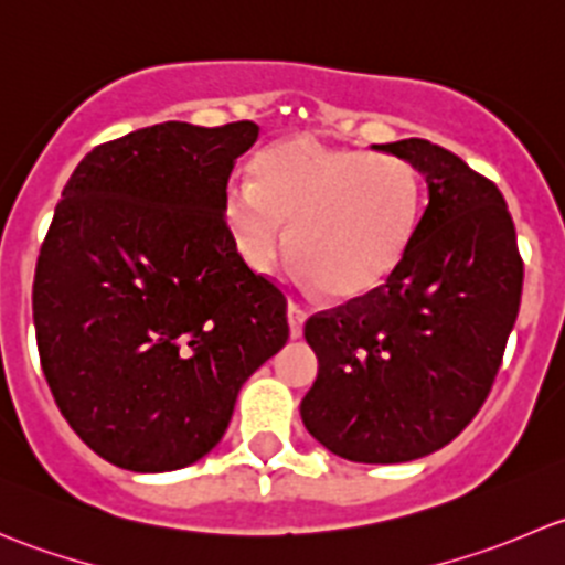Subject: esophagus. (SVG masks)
Masks as SVG:
<instances>
[{"label": "esophagus", "mask_w": 565, "mask_h": 565, "mask_svg": "<svg viewBox=\"0 0 565 565\" xmlns=\"http://www.w3.org/2000/svg\"><path fill=\"white\" fill-rule=\"evenodd\" d=\"M287 317H289V335H292V339H300V335H303V324H306V309L300 303H289V309H287Z\"/></svg>", "instance_id": "obj_1"}]
</instances>
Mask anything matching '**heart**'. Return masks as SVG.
I'll list each match as a JSON object with an SVG mask.
<instances>
[{
    "instance_id": "b5f03b06",
    "label": "heart",
    "mask_w": 565,
    "mask_h": 565,
    "mask_svg": "<svg viewBox=\"0 0 565 565\" xmlns=\"http://www.w3.org/2000/svg\"><path fill=\"white\" fill-rule=\"evenodd\" d=\"M420 177L404 158L287 136L256 152L250 182L224 191V221L254 273L289 250L333 300H361L391 281L413 246Z\"/></svg>"
}]
</instances>
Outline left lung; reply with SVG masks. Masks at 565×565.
<instances>
[{"label":"left lung","instance_id":"1","mask_svg":"<svg viewBox=\"0 0 565 565\" xmlns=\"http://www.w3.org/2000/svg\"><path fill=\"white\" fill-rule=\"evenodd\" d=\"M426 180L413 246L377 292L311 317L309 435L363 465L440 451L481 409L520 315L522 259L503 193L426 139L372 145Z\"/></svg>","mask_w":565,"mask_h":565}]
</instances>
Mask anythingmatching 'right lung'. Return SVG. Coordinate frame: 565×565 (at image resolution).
I'll return each instance as SVG.
<instances>
[{
	"label": "right lung",
	"instance_id": "1",
	"mask_svg": "<svg viewBox=\"0 0 565 565\" xmlns=\"http://www.w3.org/2000/svg\"><path fill=\"white\" fill-rule=\"evenodd\" d=\"M254 122H161L76 167L38 256L40 366L98 457L169 472L224 437L243 383L289 339L287 298L224 221Z\"/></svg>",
	"mask_w": 565,
	"mask_h": 565
}]
</instances>
